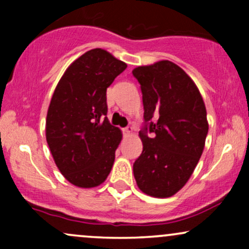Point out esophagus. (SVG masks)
Here are the masks:
<instances>
[{"instance_id":"esophagus-1","label":"esophagus","mask_w":249,"mask_h":249,"mask_svg":"<svg viewBox=\"0 0 249 249\" xmlns=\"http://www.w3.org/2000/svg\"><path fill=\"white\" fill-rule=\"evenodd\" d=\"M123 132H124L125 136H131V134H132V132H133V128L131 126H127V127H125L124 130H123Z\"/></svg>"}]
</instances>
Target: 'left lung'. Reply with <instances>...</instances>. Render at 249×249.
I'll list each match as a JSON object with an SVG mask.
<instances>
[{"instance_id": "left-lung-1", "label": "left lung", "mask_w": 249, "mask_h": 249, "mask_svg": "<svg viewBox=\"0 0 249 249\" xmlns=\"http://www.w3.org/2000/svg\"><path fill=\"white\" fill-rule=\"evenodd\" d=\"M132 73L141 84L146 123L139 132L142 152L133 164L134 179L147 196L168 198L185 186L204 151L206 107L196 83L173 62L142 65Z\"/></svg>"}]
</instances>
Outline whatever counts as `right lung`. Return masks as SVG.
I'll use <instances>...</instances> for the list:
<instances>
[{
	"instance_id": "add662e5",
	"label": "right lung",
	"mask_w": 249,
	"mask_h": 249,
	"mask_svg": "<svg viewBox=\"0 0 249 249\" xmlns=\"http://www.w3.org/2000/svg\"><path fill=\"white\" fill-rule=\"evenodd\" d=\"M104 49H92L73 61L53 91L45 137L56 166L82 188L103 184L111 172L122 131L107 118V89L126 69Z\"/></svg>"
}]
</instances>
